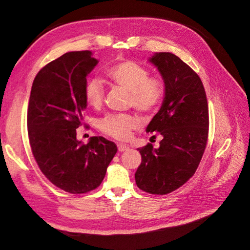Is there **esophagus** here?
Listing matches in <instances>:
<instances>
[{
    "label": "esophagus",
    "mask_w": 250,
    "mask_h": 250,
    "mask_svg": "<svg viewBox=\"0 0 250 250\" xmlns=\"http://www.w3.org/2000/svg\"><path fill=\"white\" fill-rule=\"evenodd\" d=\"M118 150H119L120 152L128 151L129 150V146H125V145H122V143H119V145H118Z\"/></svg>",
    "instance_id": "34e87169"
}]
</instances>
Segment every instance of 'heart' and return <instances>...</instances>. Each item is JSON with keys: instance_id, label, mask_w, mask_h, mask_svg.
Instances as JSON below:
<instances>
[{"instance_id": "obj_1", "label": "heart", "mask_w": 250, "mask_h": 250, "mask_svg": "<svg viewBox=\"0 0 250 250\" xmlns=\"http://www.w3.org/2000/svg\"><path fill=\"white\" fill-rule=\"evenodd\" d=\"M107 76L111 82L130 92V104L140 112H151L159 107L164 98L166 87L162 79L149 77L146 67L132 61H125L109 67ZM86 104L99 109L104 104V88L98 79H88L83 86ZM100 129L118 140H126L138 121L130 115H109L100 121Z\"/></svg>"}]
</instances>
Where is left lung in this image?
<instances>
[{
	"label": "left lung",
	"instance_id": "left-lung-1",
	"mask_svg": "<svg viewBox=\"0 0 250 250\" xmlns=\"http://www.w3.org/2000/svg\"><path fill=\"white\" fill-rule=\"evenodd\" d=\"M149 62L163 79L166 94L146 132H159L160 146L139 147L142 162L135 172L138 188L150 194L171 193L194 175L208 137V104L201 78L172 53H155Z\"/></svg>",
	"mask_w": 250,
	"mask_h": 250
}]
</instances>
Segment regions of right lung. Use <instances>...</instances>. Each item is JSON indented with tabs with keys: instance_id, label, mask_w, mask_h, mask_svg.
I'll list each match as a JSON object with an SVG mask.
<instances>
[{
	"instance_id": "obj_1",
	"label": "right lung",
	"mask_w": 250,
	"mask_h": 250,
	"mask_svg": "<svg viewBox=\"0 0 250 250\" xmlns=\"http://www.w3.org/2000/svg\"><path fill=\"white\" fill-rule=\"evenodd\" d=\"M98 64L90 50L69 52L43 67L33 82L27 109L29 145L43 174L71 194L101 184L117 146L103 137L76 138L87 108L83 86Z\"/></svg>"
}]
</instances>
